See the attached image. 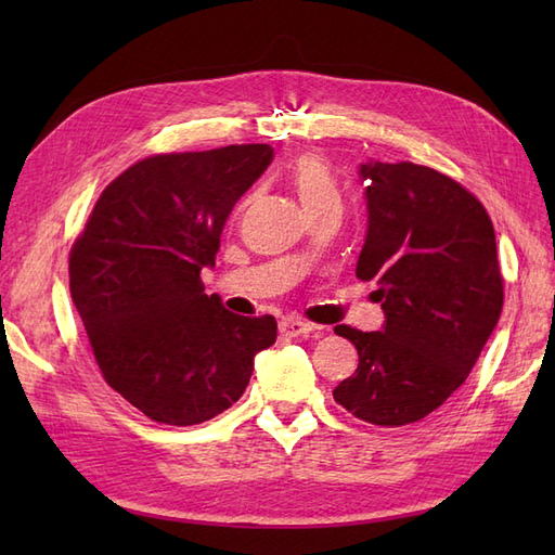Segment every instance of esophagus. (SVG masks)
<instances>
[{"instance_id":"34e87169","label":"esophagus","mask_w":555,"mask_h":555,"mask_svg":"<svg viewBox=\"0 0 555 555\" xmlns=\"http://www.w3.org/2000/svg\"><path fill=\"white\" fill-rule=\"evenodd\" d=\"M280 331L284 335H289V338H298V335H304V333H312L314 326L310 322H304V319H298V317H284L280 322Z\"/></svg>"}]
</instances>
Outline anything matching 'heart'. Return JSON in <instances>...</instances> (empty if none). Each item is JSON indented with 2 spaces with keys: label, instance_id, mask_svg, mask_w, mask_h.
<instances>
[{
  "label": "heart",
  "instance_id": "b5f03b06",
  "mask_svg": "<svg viewBox=\"0 0 555 555\" xmlns=\"http://www.w3.org/2000/svg\"><path fill=\"white\" fill-rule=\"evenodd\" d=\"M289 180L296 190V196L306 210H312L317 206H324L328 201H338V188H335V180L328 171V166L314 157L304 155L298 157L292 166Z\"/></svg>",
  "mask_w": 555,
  "mask_h": 555
}]
</instances>
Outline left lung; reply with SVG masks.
I'll use <instances>...</instances> for the list:
<instances>
[{
    "instance_id": "obj_1",
    "label": "left lung",
    "mask_w": 555,
    "mask_h": 555,
    "mask_svg": "<svg viewBox=\"0 0 555 555\" xmlns=\"http://www.w3.org/2000/svg\"><path fill=\"white\" fill-rule=\"evenodd\" d=\"M367 229L357 261L377 280L382 331L335 326L359 351L335 402L375 426H405L438 410L467 379L502 312L495 231L479 201L412 162L359 166Z\"/></svg>"
}]
</instances>
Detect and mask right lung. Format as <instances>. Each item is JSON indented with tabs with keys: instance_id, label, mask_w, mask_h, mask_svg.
Returning <instances> with one entry per match:
<instances>
[{
	"instance_id": "right-lung-1",
	"label": "right lung",
	"mask_w": 555,
	"mask_h": 555,
	"mask_svg": "<svg viewBox=\"0 0 555 555\" xmlns=\"http://www.w3.org/2000/svg\"><path fill=\"white\" fill-rule=\"evenodd\" d=\"M271 162L266 143L147 157L102 192L72 247L94 359L153 422L194 426L229 410L278 338L271 314H233L201 284L227 217Z\"/></svg>"
}]
</instances>
